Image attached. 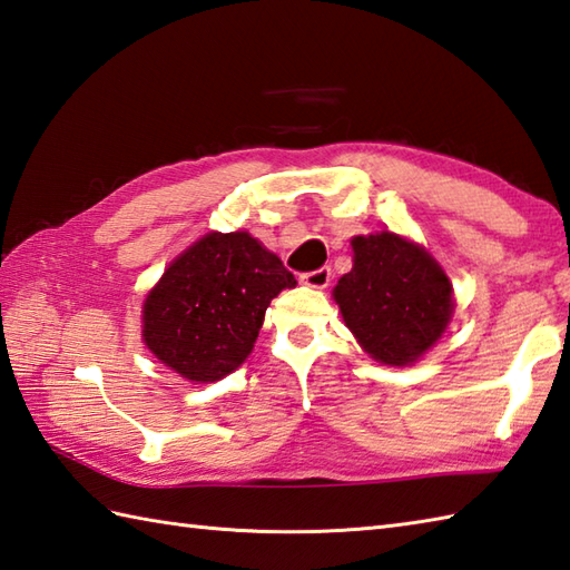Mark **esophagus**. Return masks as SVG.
Returning <instances> with one entry per match:
<instances>
[{
  "label": "esophagus",
  "mask_w": 570,
  "mask_h": 570,
  "mask_svg": "<svg viewBox=\"0 0 570 570\" xmlns=\"http://www.w3.org/2000/svg\"><path fill=\"white\" fill-rule=\"evenodd\" d=\"M331 276H333L331 266H321V269L308 272V274L301 276V282H304V284L311 286V288H325V286L331 284Z\"/></svg>",
  "instance_id": "1"
}]
</instances>
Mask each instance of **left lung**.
<instances>
[{
    "label": "left lung",
    "mask_w": 570,
    "mask_h": 570,
    "mask_svg": "<svg viewBox=\"0 0 570 570\" xmlns=\"http://www.w3.org/2000/svg\"><path fill=\"white\" fill-rule=\"evenodd\" d=\"M350 245L353 269L333 288L345 325L382 365H414L451 323V278L416 242L386 229Z\"/></svg>",
    "instance_id": "8db88e82"
}]
</instances>
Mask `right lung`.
<instances>
[{
	"mask_svg": "<svg viewBox=\"0 0 570 570\" xmlns=\"http://www.w3.org/2000/svg\"><path fill=\"white\" fill-rule=\"evenodd\" d=\"M296 278L245 229L208 233L176 257L141 311L156 360L190 382H217L252 353L264 313Z\"/></svg>",
	"mask_w": 570,
	"mask_h": 570,
	"instance_id": "1",
	"label": "right lung"
}]
</instances>
